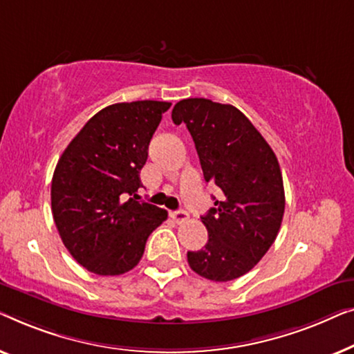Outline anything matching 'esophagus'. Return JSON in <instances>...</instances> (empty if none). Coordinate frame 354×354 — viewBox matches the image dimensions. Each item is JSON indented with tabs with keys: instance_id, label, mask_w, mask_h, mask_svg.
<instances>
[{
	"instance_id": "1",
	"label": "esophagus",
	"mask_w": 354,
	"mask_h": 354,
	"mask_svg": "<svg viewBox=\"0 0 354 354\" xmlns=\"http://www.w3.org/2000/svg\"><path fill=\"white\" fill-rule=\"evenodd\" d=\"M170 216H171V220H173V221L178 223V225H179V223H184V221H186L187 218H189V215H187V213L184 212V210L171 212V213H170Z\"/></svg>"
}]
</instances>
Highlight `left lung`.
I'll return each mask as SVG.
<instances>
[{
    "label": "left lung",
    "instance_id": "1",
    "mask_svg": "<svg viewBox=\"0 0 354 354\" xmlns=\"http://www.w3.org/2000/svg\"><path fill=\"white\" fill-rule=\"evenodd\" d=\"M175 125L187 127L207 183L221 189L202 223L208 242L187 252L198 276L227 282L265 257L281 229L286 196L276 153L252 122L231 104L189 97L173 107Z\"/></svg>",
    "mask_w": 354,
    "mask_h": 354
}]
</instances>
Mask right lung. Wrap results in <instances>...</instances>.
<instances>
[{"label": "right lung", "instance_id": "add662e5", "mask_svg": "<svg viewBox=\"0 0 354 354\" xmlns=\"http://www.w3.org/2000/svg\"><path fill=\"white\" fill-rule=\"evenodd\" d=\"M170 102H118L89 118L59 158L51 183L53 218L64 245L89 272L118 276L141 260L147 237L167 220L138 202L141 168Z\"/></svg>", "mask_w": 354, "mask_h": 354}]
</instances>
